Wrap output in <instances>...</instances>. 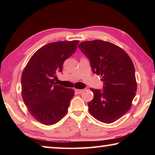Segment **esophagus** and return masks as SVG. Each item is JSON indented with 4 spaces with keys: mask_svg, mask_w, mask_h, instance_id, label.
Listing matches in <instances>:
<instances>
[{
    "mask_svg": "<svg viewBox=\"0 0 155 155\" xmlns=\"http://www.w3.org/2000/svg\"><path fill=\"white\" fill-rule=\"evenodd\" d=\"M83 91H84L83 89H78V88H76L75 89V92L78 94H81V93H83Z\"/></svg>",
    "mask_w": 155,
    "mask_h": 155,
    "instance_id": "34e87169",
    "label": "esophagus"
}]
</instances>
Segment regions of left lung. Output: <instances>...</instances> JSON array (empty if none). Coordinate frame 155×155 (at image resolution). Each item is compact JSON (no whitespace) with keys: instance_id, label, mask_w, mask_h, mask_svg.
<instances>
[{"instance_id":"1","label":"left lung","mask_w":155,"mask_h":155,"mask_svg":"<svg viewBox=\"0 0 155 155\" xmlns=\"http://www.w3.org/2000/svg\"><path fill=\"white\" fill-rule=\"evenodd\" d=\"M90 60L92 71L103 81V91L91 90L94 98L88 103L92 116L104 123H112L126 114L137 93L135 70L123 48L107 41L82 42L78 46Z\"/></svg>"}]
</instances>
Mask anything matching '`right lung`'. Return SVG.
Wrapping results in <instances>:
<instances>
[{
  "instance_id": "right-lung-1",
  "label": "right lung",
  "mask_w": 155,
  "mask_h": 155,
  "mask_svg": "<svg viewBox=\"0 0 155 155\" xmlns=\"http://www.w3.org/2000/svg\"><path fill=\"white\" fill-rule=\"evenodd\" d=\"M79 41H58L40 48L29 59L21 76L22 100L31 114L42 124L58 123L67 113L74 94L72 88L56 84V73L74 53Z\"/></svg>"
}]
</instances>
